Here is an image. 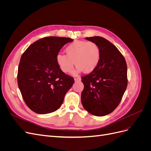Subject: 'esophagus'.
I'll return each instance as SVG.
<instances>
[{
    "instance_id": "34e87169",
    "label": "esophagus",
    "mask_w": 151,
    "mask_h": 151,
    "mask_svg": "<svg viewBox=\"0 0 151 151\" xmlns=\"http://www.w3.org/2000/svg\"><path fill=\"white\" fill-rule=\"evenodd\" d=\"M74 80H75V81H80L81 78L79 77H77V78H74Z\"/></svg>"
}]
</instances>
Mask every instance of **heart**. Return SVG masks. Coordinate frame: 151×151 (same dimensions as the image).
<instances>
[{
	"label": "heart",
	"instance_id": "obj_1",
	"mask_svg": "<svg viewBox=\"0 0 151 151\" xmlns=\"http://www.w3.org/2000/svg\"><path fill=\"white\" fill-rule=\"evenodd\" d=\"M66 54L58 53L56 62L63 73L70 72L75 64L77 71L90 73L98 67L101 59V50L98 45L92 42L76 40L65 48Z\"/></svg>",
	"mask_w": 151,
	"mask_h": 151
}]
</instances>
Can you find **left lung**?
<instances>
[{"label":"left lung","instance_id":"8db88e82","mask_svg":"<svg viewBox=\"0 0 151 151\" xmlns=\"http://www.w3.org/2000/svg\"><path fill=\"white\" fill-rule=\"evenodd\" d=\"M96 43L101 59L96 69L82 77L84 88L81 94L83 107L92 115L103 116L113 111L120 104L127 87V66L118 48L101 36L86 38Z\"/></svg>","mask_w":151,"mask_h":151}]
</instances>
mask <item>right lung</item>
I'll return each instance as SVG.
<instances>
[{
  "label": "right lung",
  "mask_w": 151,
  "mask_h": 151,
  "mask_svg": "<svg viewBox=\"0 0 151 151\" xmlns=\"http://www.w3.org/2000/svg\"><path fill=\"white\" fill-rule=\"evenodd\" d=\"M73 40L49 36L31 44L22 53L17 71V84L25 103L38 114L53 112L60 107L74 79L63 73L56 56Z\"/></svg>",
  "instance_id": "right-lung-1"
}]
</instances>
